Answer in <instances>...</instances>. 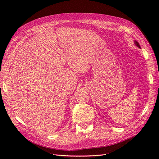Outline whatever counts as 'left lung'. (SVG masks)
Segmentation results:
<instances>
[{"label": "left lung", "instance_id": "1", "mask_svg": "<svg viewBox=\"0 0 159 159\" xmlns=\"http://www.w3.org/2000/svg\"><path fill=\"white\" fill-rule=\"evenodd\" d=\"M134 43H135V44L139 48H141V46H140V45H139V43L137 42V41H135V42H134Z\"/></svg>", "mask_w": 159, "mask_h": 159}]
</instances>
